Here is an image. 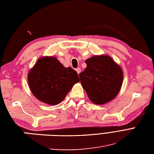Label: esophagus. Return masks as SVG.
Listing matches in <instances>:
<instances>
[{"label": "esophagus", "instance_id": "obj_1", "mask_svg": "<svg viewBox=\"0 0 154 154\" xmlns=\"http://www.w3.org/2000/svg\"><path fill=\"white\" fill-rule=\"evenodd\" d=\"M76 72H77V73L79 74L80 73V72H81V69L80 68H77L76 69Z\"/></svg>", "mask_w": 154, "mask_h": 154}]
</instances>
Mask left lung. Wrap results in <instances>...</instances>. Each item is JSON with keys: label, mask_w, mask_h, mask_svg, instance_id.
Wrapping results in <instances>:
<instances>
[{"label": "left lung", "mask_w": 154, "mask_h": 154, "mask_svg": "<svg viewBox=\"0 0 154 154\" xmlns=\"http://www.w3.org/2000/svg\"><path fill=\"white\" fill-rule=\"evenodd\" d=\"M86 63L87 67L79 76L90 100L97 105L113 100L123 80L121 67L107 55L94 56L87 59Z\"/></svg>", "instance_id": "8db88e82"}]
</instances>
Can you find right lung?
Wrapping results in <instances>:
<instances>
[{"instance_id":"right-lung-1","label":"right lung","mask_w":154,"mask_h":154,"mask_svg":"<svg viewBox=\"0 0 154 154\" xmlns=\"http://www.w3.org/2000/svg\"><path fill=\"white\" fill-rule=\"evenodd\" d=\"M79 82L76 70L64 67L53 57L41 58L28 74L33 94L41 101L52 105L60 103L74 84Z\"/></svg>"}]
</instances>
